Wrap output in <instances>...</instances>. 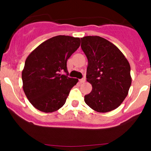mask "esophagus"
Instances as JSON below:
<instances>
[{
  "label": "esophagus",
  "instance_id": "34e87169",
  "mask_svg": "<svg viewBox=\"0 0 151 151\" xmlns=\"http://www.w3.org/2000/svg\"><path fill=\"white\" fill-rule=\"evenodd\" d=\"M85 81H86L85 78H82V79H79V81H80V83H84V82H85Z\"/></svg>",
  "mask_w": 151,
  "mask_h": 151
}]
</instances>
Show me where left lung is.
<instances>
[{
    "label": "left lung",
    "instance_id": "8db88e82",
    "mask_svg": "<svg viewBox=\"0 0 151 151\" xmlns=\"http://www.w3.org/2000/svg\"><path fill=\"white\" fill-rule=\"evenodd\" d=\"M81 40L88 60L86 81L92 86L84 101L100 113L114 110L125 99L131 86L129 62L116 46L104 38L86 36Z\"/></svg>",
    "mask_w": 151,
    "mask_h": 151
}]
</instances>
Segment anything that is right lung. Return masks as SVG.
I'll list each match as a JSON object with an SVG mask.
<instances>
[{
    "instance_id": "1",
    "label": "right lung",
    "mask_w": 151,
    "mask_h": 151,
    "mask_svg": "<svg viewBox=\"0 0 151 151\" xmlns=\"http://www.w3.org/2000/svg\"><path fill=\"white\" fill-rule=\"evenodd\" d=\"M80 42L79 37L58 35L28 55L22 72V88L35 108L51 113L65 104L71 89L78 82L77 79L68 77L67 61Z\"/></svg>"
}]
</instances>
